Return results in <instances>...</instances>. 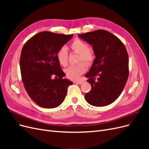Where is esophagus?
Wrapping results in <instances>:
<instances>
[{"label": "esophagus", "instance_id": "esophagus-1", "mask_svg": "<svg viewBox=\"0 0 149 149\" xmlns=\"http://www.w3.org/2000/svg\"><path fill=\"white\" fill-rule=\"evenodd\" d=\"M74 83H77V84H82L83 83V81H81V80H76V81H73Z\"/></svg>", "mask_w": 149, "mask_h": 149}]
</instances>
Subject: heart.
Here are the masks:
<instances>
[{
    "label": "heart",
    "instance_id": "heart-1",
    "mask_svg": "<svg viewBox=\"0 0 149 149\" xmlns=\"http://www.w3.org/2000/svg\"><path fill=\"white\" fill-rule=\"evenodd\" d=\"M70 48L73 52L79 54L78 61L85 63L87 65H91L95 59V52L91 47H88L82 40L76 38L70 44ZM56 58L59 63L63 66L68 64V51L65 47H61L56 53ZM86 70V66L83 63L70 66L65 69L66 76L71 79H76L83 74Z\"/></svg>",
    "mask_w": 149,
    "mask_h": 149
}]
</instances>
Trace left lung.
I'll list each match as a JSON object with an SVG mask.
<instances>
[{
	"mask_svg": "<svg viewBox=\"0 0 149 149\" xmlns=\"http://www.w3.org/2000/svg\"><path fill=\"white\" fill-rule=\"evenodd\" d=\"M92 45L95 59L85 76L91 85L85 100L93 106H104L120 96L129 76V57L123 43L104 30L79 34Z\"/></svg>",
	"mask_w": 149,
	"mask_h": 149,
	"instance_id": "8db88e82",
	"label": "left lung"
}]
</instances>
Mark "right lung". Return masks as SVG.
<instances>
[{
    "label": "right lung",
    "mask_w": 149,
    "mask_h": 149,
    "mask_svg": "<svg viewBox=\"0 0 149 149\" xmlns=\"http://www.w3.org/2000/svg\"><path fill=\"white\" fill-rule=\"evenodd\" d=\"M73 35L42 31L30 38L22 49L20 67L22 81L29 96L44 108H55L63 102L68 86L56 53ZM55 76V79L52 76Z\"/></svg>",
    "instance_id": "add662e5"
}]
</instances>
